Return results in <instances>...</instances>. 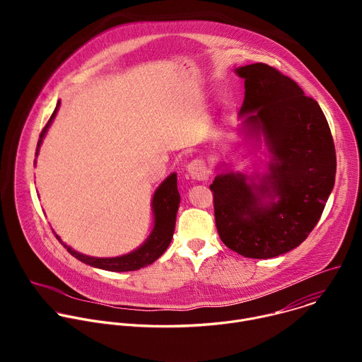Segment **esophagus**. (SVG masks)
Masks as SVG:
<instances>
[{"instance_id": "34e87169", "label": "esophagus", "mask_w": 362, "mask_h": 362, "mask_svg": "<svg viewBox=\"0 0 362 362\" xmlns=\"http://www.w3.org/2000/svg\"><path fill=\"white\" fill-rule=\"evenodd\" d=\"M187 172L192 179L203 182L209 179V169L206 166V163L200 159H194L187 165Z\"/></svg>"}]
</instances>
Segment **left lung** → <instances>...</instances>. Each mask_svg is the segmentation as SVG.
<instances>
[{"label": "left lung", "mask_w": 362, "mask_h": 362, "mask_svg": "<svg viewBox=\"0 0 362 362\" xmlns=\"http://www.w3.org/2000/svg\"><path fill=\"white\" fill-rule=\"evenodd\" d=\"M235 73L245 80L239 132L264 137L271 160L264 175H216L215 221L229 249L268 259L299 246L318 223L335 183V146L320 105L292 78L264 63Z\"/></svg>", "instance_id": "left-lung-1"}]
</instances>
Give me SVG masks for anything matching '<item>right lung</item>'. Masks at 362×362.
<instances>
[{"mask_svg": "<svg viewBox=\"0 0 362 362\" xmlns=\"http://www.w3.org/2000/svg\"><path fill=\"white\" fill-rule=\"evenodd\" d=\"M60 107V100L57 101L56 110L51 115L48 123L42 129L38 143H37V150H35V156H38L40 146L42 143V139L45 137V133L48 127L53 123L57 112ZM179 203H180V194L177 190V175L172 173L168 176L160 186L156 189L153 194L151 200V211L154 216V225L151 229V233L148 238L134 250L116 256V257H94V256H87L83 255L69 245H66L59 235L57 239L62 242V245L73 255L76 259L81 261L86 265H90L93 268L98 269H105L110 272H129V271H137L140 268H144L150 264H153L156 259L165 253L168 246L172 242L173 232H175V225H176V215L179 209Z\"/></svg>", "mask_w": 362, "mask_h": 362, "instance_id": "add662e5", "label": "right lung"}]
</instances>
